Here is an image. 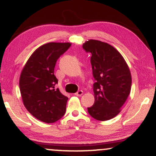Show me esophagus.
<instances>
[{"label":"esophagus","mask_w":156,"mask_h":156,"mask_svg":"<svg viewBox=\"0 0 156 156\" xmlns=\"http://www.w3.org/2000/svg\"><path fill=\"white\" fill-rule=\"evenodd\" d=\"M83 92L82 90H78L76 93H75V95H76V96H81L82 94H83Z\"/></svg>","instance_id":"1"}]
</instances>
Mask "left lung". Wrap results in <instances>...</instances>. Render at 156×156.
Wrapping results in <instances>:
<instances>
[{
    "mask_svg": "<svg viewBox=\"0 0 156 156\" xmlns=\"http://www.w3.org/2000/svg\"><path fill=\"white\" fill-rule=\"evenodd\" d=\"M83 49L92 54L90 62L94 78V103L87 108L94 119L105 121L120 112L131 88V76L128 64L112 45L101 41H87Z\"/></svg>",
    "mask_w": 156,
    "mask_h": 156,
    "instance_id": "obj_1",
    "label": "left lung"
}]
</instances>
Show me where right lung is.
I'll return each instance as SVG.
<instances>
[{
  "mask_svg": "<svg viewBox=\"0 0 156 156\" xmlns=\"http://www.w3.org/2000/svg\"><path fill=\"white\" fill-rule=\"evenodd\" d=\"M70 46L68 42L43 44L34 52L21 73L19 84L23 104L44 122H55L66 112L68 98L55 89L58 80L54 68L58 58Z\"/></svg>",
  "mask_w": 156,
  "mask_h": 156,
  "instance_id": "add662e5",
  "label": "right lung"
}]
</instances>
